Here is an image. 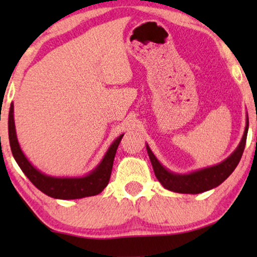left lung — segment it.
<instances>
[{
    "mask_svg": "<svg viewBox=\"0 0 257 257\" xmlns=\"http://www.w3.org/2000/svg\"><path fill=\"white\" fill-rule=\"evenodd\" d=\"M248 126L249 121L247 118V125H245L243 137H242L236 150L226 160L215 165V166L202 168V170L192 172V173L188 174H177L168 171L158 161L149 145H146V150L147 153H149L151 163H152L154 174H156L157 179L165 188L175 193H182V194H199V193L217 187L233 173L237 164L240 163L242 153L244 151L245 140H247Z\"/></svg>",
    "mask_w": 257,
    "mask_h": 257,
    "instance_id": "obj_1",
    "label": "left lung"
}]
</instances>
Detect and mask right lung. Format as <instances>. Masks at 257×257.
Wrapping results in <instances>:
<instances>
[{
	"label": "right lung",
	"mask_w": 257,
	"mask_h": 257,
	"mask_svg": "<svg viewBox=\"0 0 257 257\" xmlns=\"http://www.w3.org/2000/svg\"><path fill=\"white\" fill-rule=\"evenodd\" d=\"M8 132H9V143L12 149L13 156L15 158L16 163L19 164L21 170L27 175V178L40 189L44 194L51 198L62 199V200H72L80 199L85 196L97 195L106 187L110 180L112 166L115 152L119 146V143L122 136H119L117 139L112 143L110 149L107 150L103 160L94 170L85 177L82 178H55L42 173L37 168H35L29 163L21 150L20 144L17 142L15 121H14V105H10L9 120H8Z\"/></svg>",
	"instance_id": "obj_1"
}]
</instances>
